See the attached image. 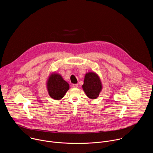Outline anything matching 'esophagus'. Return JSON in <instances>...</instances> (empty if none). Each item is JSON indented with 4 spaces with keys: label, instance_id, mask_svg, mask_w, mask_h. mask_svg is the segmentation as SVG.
I'll return each mask as SVG.
<instances>
[{
    "label": "esophagus",
    "instance_id": "esophagus-1",
    "mask_svg": "<svg viewBox=\"0 0 153 153\" xmlns=\"http://www.w3.org/2000/svg\"><path fill=\"white\" fill-rule=\"evenodd\" d=\"M73 86L74 87V88H77L78 84H77V83H76V84H73Z\"/></svg>",
    "mask_w": 153,
    "mask_h": 153
}]
</instances>
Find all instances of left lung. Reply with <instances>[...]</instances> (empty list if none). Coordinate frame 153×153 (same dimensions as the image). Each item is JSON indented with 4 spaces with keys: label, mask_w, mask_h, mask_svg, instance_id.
Segmentation results:
<instances>
[{
    "label": "left lung",
    "mask_w": 153,
    "mask_h": 153,
    "mask_svg": "<svg viewBox=\"0 0 153 153\" xmlns=\"http://www.w3.org/2000/svg\"><path fill=\"white\" fill-rule=\"evenodd\" d=\"M82 88L89 98L95 99L98 97L102 86L99 76L94 73H88L85 76Z\"/></svg>",
    "instance_id": "1"
}]
</instances>
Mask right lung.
Instances as JSON below:
<instances>
[{
  "label": "right lung",
  "mask_w": 153,
  "mask_h": 153,
  "mask_svg": "<svg viewBox=\"0 0 153 153\" xmlns=\"http://www.w3.org/2000/svg\"><path fill=\"white\" fill-rule=\"evenodd\" d=\"M47 85L49 95L55 100L61 99L70 88L69 84L62 76L55 73L49 77Z\"/></svg>",
  "instance_id": "obj_1"
}]
</instances>
